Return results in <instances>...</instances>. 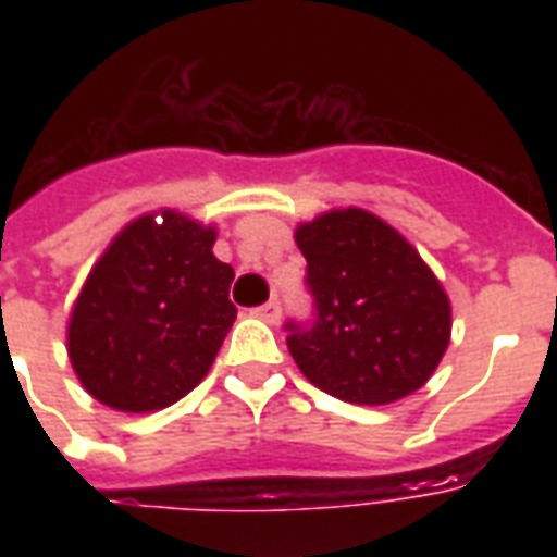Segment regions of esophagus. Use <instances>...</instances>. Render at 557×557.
Instances as JSON below:
<instances>
[{"label":"esophagus","mask_w":557,"mask_h":557,"mask_svg":"<svg viewBox=\"0 0 557 557\" xmlns=\"http://www.w3.org/2000/svg\"><path fill=\"white\" fill-rule=\"evenodd\" d=\"M257 314H260L262 321L277 323L280 321V300H277V297H271L269 304H262L260 309H257Z\"/></svg>","instance_id":"obj_1"}]
</instances>
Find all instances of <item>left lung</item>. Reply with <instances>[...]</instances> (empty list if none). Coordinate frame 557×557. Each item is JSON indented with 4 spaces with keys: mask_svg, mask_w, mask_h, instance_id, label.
<instances>
[{
    "mask_svg": "<svg viewBox=\"0 0 557 557\" xmlns=\"http://www.w3.org/2000/svg\"><path fill=\"white\" fill-rule=\"evenodd\" d=\"M314 297L312 326L286 323L314 387L352 405L410 396L440 367L450 300L413 245L370 210L321 213L295 231Z\"/></svg>",
    "mask_w": 557,
    "mask_h": 557,
    "instance_id": "left-lung-1",
    "label": "left lung"
}]
</instances>
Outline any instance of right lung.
I'll return each mask as SVG.
<instances>
[{"mask_svg": "<svg viewBox=\"0 0 557 557\" xmlns=\"http://www.w3.org/2000/svg\"><path fill=\"white\" fill-rule=\"evenodd\" d=\"M216 227L178 210L133 219L109 243L69 318V358L100 405L152 413L185 398L236 321Z\"/></svg>", "mask_w": 557, "mask_h": 557, "instance_id": "obj_1", "label": "right lung"}]
</instances>
